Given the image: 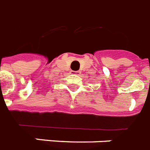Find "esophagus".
Masks as SVG:
<instances>
[{"mask_svg": "<svg viewBox=\"0 0 150 150\" xmlns=\"http://www.w3.org/2000/svg\"><path fill=\"white\" fill-rule=\"evenodd\" d=\"M72 74H76V75H79L81 74V71H74V70H71Z\"/></svg>", "mask_w": 150, "mask_h": 150, "instance_id": "1", "label": "esophagus"}]
</instances>
